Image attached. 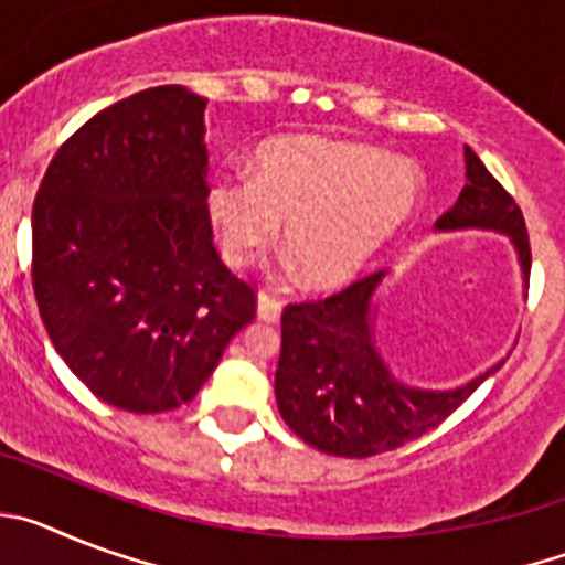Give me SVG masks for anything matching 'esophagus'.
<instances>
[{"label": "esophagus", "instance_id": "34e87169", "mask_svg": "<svg viewBox=\"0 0 565 565\" xmlns=\"http://www.w3.org/2000/svg\"><path fill=\"white\" fill-rule=\"evenodd\" d=\"M279 313H282V299L271 297V294L259 291L257 297V317L263 322H279Z\"/></svg>", "mask_w": 565, "mask_h": 565}]
</instances>
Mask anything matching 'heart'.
Instances as JSON below:
<instances>
[{
	"label": "heart",
	"mask_w": 565,
	"mask_h": 565,
	"mask_svg": "<svg viewBox=\"0 0 565 565\" xmlns=\"http://www.w3.org/2000/svg\"><path fill=\"white\" fill-rule=\"evenodd\" d=\"M422 178L411 161L364 143L279 135L254 152V178L217 172L206 214L223 259L248 266L286 226V248L311 288L351 282L413 217Z\"/></svg>",
	"instance_id": "b5f03b06"
}]
</instances>
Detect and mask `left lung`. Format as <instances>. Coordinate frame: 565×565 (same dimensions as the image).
Listing matches in <instances>:
<instances>
[{"label": "left lung", "mask_w": 565, "mask_h": 565, "mask_svg": "<svg viewBox=\"0 0 565 565\" xmlns=\"http://www.w3.org/2000/svg\"><path fill=\"white\" fill-rule=\"evenodd\" d=\"M463 163L467 181L456 206L436 221V232L489 228L503 234L529 282L532 254L521 209L469 147H463ZM384 277L387 271L371 274L333 297L282 311V351L274 379L279 416L302 441L328 456L367 458L396 450L438 427L501 367L495 364L452 391H424L393 376L373 331Z\"/></svg>", "instance_id": "obj_1"}]
</instances>
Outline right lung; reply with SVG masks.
I'll return each mask as SVG.
<instances>
[{
	"label": "right lung",
	"instance_id": "1",
	"mask_svg": "<svg viewBox=\"0 0 565 565\" xmlns=\"http://www.w3.org/2000/svg\"><path fill=\"white\" fill-rule=\"evenodd\" d=\"M206 98L152 87L93 115L33 203V291L47 337L102 402H192L254 319V288L212 243Z\"/></svg>",
	"mask_w": 565,
	"mask_h": 565
}]
</instances>
